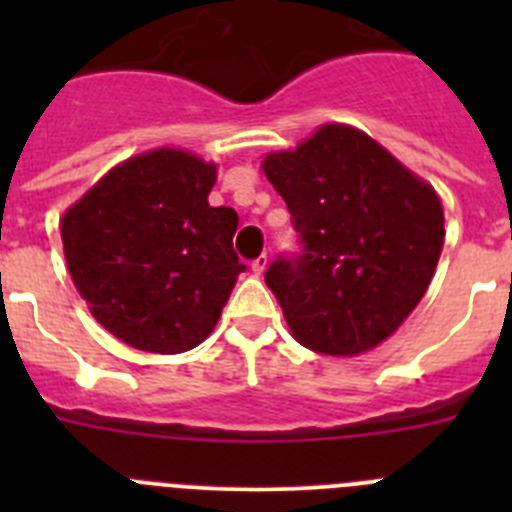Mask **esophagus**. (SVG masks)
<instances>
[{
    "instance_id": "esophagus-1",
    "label": "esophagus",
    "mask_w": 512,
    "mask_h": 512,
    "mask_svg": "<svg viewBox=\"0 0 512 512\" xmlns=\"http://www.w3.org/2000/svg\"><path fill=\"white\" fill-rule=\"evenodd\" d=\"M266 266H269V256H266V253H261L259 259L251 264V269H253V274H256V277H261V274L266 271Z\"/></svg>"
}]
</instances>
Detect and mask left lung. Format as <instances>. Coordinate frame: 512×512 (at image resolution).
I'll list each match as a JSON object with an SVG mask.
<instances>
[{
    "label": "left lung",
    "mask_w": 512,
    "mask_h": 512,
    "mask_svg": "<svg viewBox=\"0 0 512 512\" xmlns=\"http://www.w3.org/2000/svg\"><path fill=\"white\" fill-rule=\"evenodd\" d=\"M261 169L305 243L300 259L266 271L289 333L323 356L377 348L418 307L441 259L436 189L343 122L266 153Z\"/></svg>",
    "instance_id": "1"
}]
</instances>
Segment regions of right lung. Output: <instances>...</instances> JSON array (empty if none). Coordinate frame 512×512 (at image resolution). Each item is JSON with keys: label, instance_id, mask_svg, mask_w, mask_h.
Here are the masks:
<instances>
[{"label": "right lung", "instance_id": "1", "mask_svg": "<svg viewBox=\"0 0 512 512\" xmlns=\"http://www.w3.org/2000/svg\"><path fill=\"white\" fill-rule=\"evenodd\" d=\"M217 164L161 146L125 158L63 212L74 287L104 330L148 354H182L215 330L246 266L238 215L210 207Z\"/></svg>", "mask_w": 512, "mask_h": 512}]
</instances>
